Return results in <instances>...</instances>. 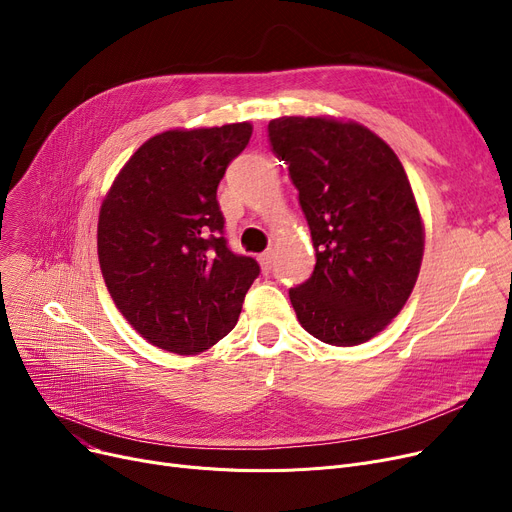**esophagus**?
<instances>
[{
  "instance_id": "1",
  "label": "esophagus",
  "mask_w": 512,
  "mask_h": 512,
  "mask_svg": "<svg viewBox=\"0 0 512 512\" xmlns=\"http://www.w3.org/2000/svg\"><path fill=\"white\" fill-rule=\"evenodd\" d=\"M259 263H261V270L263 272H270L272 270V263H274V251L267 249L259 255Z\"/></svg>"
}]
</instances>
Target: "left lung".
Listing matches in <instances>:
<instances>
[{"mask_svg": "<svg viewBox=\"0 0 512 512\" xmlns=\"http://www.w3.org/2000/svg\"><path fill=\"white\" fill-rule=\"evenodd\" d=\"M267 139L299 191L315 267L288 290L317 340L355 346L382 332L415 286L421 215L405 168L371 130L332 118L284 116Z\"/></svg>", "mask_w": 512, "mask_h": 512, "instance_id": "1", "label": "left lung"}]
</instances>
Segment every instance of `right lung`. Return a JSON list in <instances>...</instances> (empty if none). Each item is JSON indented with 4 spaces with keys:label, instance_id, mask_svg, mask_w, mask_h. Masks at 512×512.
I'll list each match as a JSON object with an SVG mask.
<instances>
[{
    "label": "right lung",
    "instance_id": "1",
    "mask_svg": "<svg viewBox=\"0 0 512 512\" xmlns=\"http://www.w3.org/2000/svg\"><path fill=\"white\" fill-rule=\"evenodd\" d=\"M251 132L249 122L161 132L126 161L101 205L107 290L164 351L195 355L222 340L261 272L253 257L230 251L218 203L220 180Z\"/></svg>",
    "mask_w": 512,
    "mask_h": 512
}]
</instances>
